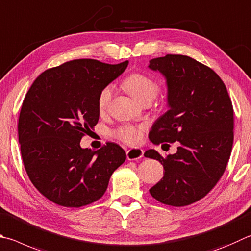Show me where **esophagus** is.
<instances>
[{"label": "esophagus", "instance_id": "esophagus-1", "mask_svg": "<svg viewBox=\"0 0 251 251\" xmlns=\"http://www.w3.org/2000/svg\"><path fill=\"white\" fill-rule=\"evenodd\" d=\"M127 159L128 160H138V159L143 158L144 156V150L140 148H131L129 150H127Z\"/></svg>", "mask_w": 251, "mask_h": 251}]
</instances>
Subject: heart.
I'll return each mask as SVG.
<instances>
[{
  "mask_svg": "<svg viewBox=\"0 0 251 251\" xmlns=\"http://www.w3.org/2000/svg\"><path fill=\"white\" fill-rule=\"evenodd\" d=\"M124 88L127 90L131 97H133L136 101L143 104L144 102L150 101L156 98V95L159 91V84L156 80L150 78L149 75L140 74H133L130 75L128 78H126L124 81ZM113 97V86L106 85L105 88L101 90L98 98V107L99 110L103 112L105 111L107 106L110 105L111 100ZM141 133H143V128L138 126L133 125H126L121 127L117 129L115 136L127 144H137L141 138Z\"/></svg>",
  "mask_w": 251,
  "mask_h": 251,
  "instance_id": "1",
  "label": "heart"
}]
</instances>
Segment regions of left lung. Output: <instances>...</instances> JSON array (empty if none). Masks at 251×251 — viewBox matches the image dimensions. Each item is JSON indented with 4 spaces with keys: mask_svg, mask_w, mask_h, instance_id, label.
Returning a JSON list of instances; mask_svg holds the SVG:
<instances>
[{
    "mask_svg": "<svg viewBox=\"0 0 251 251\" xmlns=\"http://www.w3.org/2000/svg\"><path fill=\"white\" fill-rule=\"evenodd\" d=\"M148 68L165 76L169 106L153 123L149 139L179 143L166 158L154 149L145 152L165 169L149 192L160 203L185 206L204 198L226 169L234 141L233 104L220 76L193 58L167 54L151 59Z\"/></svg>",
    "mask_w": 251,
    "mask_h": 251,
    "instance_id": "1",
    "label": "left lung"
}]
</instances>
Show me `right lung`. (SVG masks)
<instances>
[{"mask_svg": "<svg viewBox=\"0 0 251 251\" xmlns=\"http://www.w3.org/2000/svg\"><path fill=\"white\" fill-rule=\"evenodd\" d=\"M128 61L108 65L76 59L44 71L27 92L18 118V140L31 183L50 201L81 207L98 201L112 173L126 159L121 146L93 151L80 141L98 124V98Z\"/></svg>", "mask_w": 251, "mask_h": 251, "instance_id": "add662e5", "label": "right lung"}]
</instances>
